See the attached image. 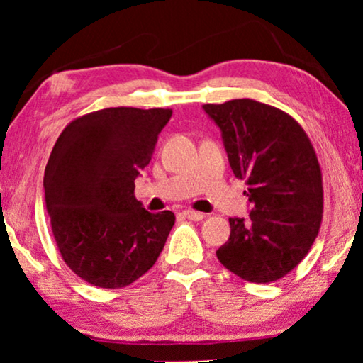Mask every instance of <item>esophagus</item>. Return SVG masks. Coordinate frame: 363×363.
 Instances as JSON below:
<instances>
[{
    "instance_id": "obj_1",
    "label": "esophagus",
    "mask_w": 363,
    "mask_h": 363,
    "mask_svg": "<svg viewBox=\"0 0 363 363\" xmlns=\"http://www.w3.org/2000/svg\"><path fill=\"white\" fill-rule=\"evenodd\" d=\"M183 216L185 218H188V220H191V221H201L203 218H205V215H203V213H200V211H193V210H185L182 213Z\"/></svg>"
}]
</instances>
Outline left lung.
<instances>
[{
  "label": "left lung",
  "instance_id": "8db88e82",
  "mask_svg": "<svg viewBox=\"0 0 363 363\" xmlns=\"http://www.w3.org/2000/svg\"><path fill=\"white\" fill-rule=\"evenodd\" d=\"M221 128L236 178L245 180L252 210L230 218V240L216 251L226 269L266 284L304 259L319 235L324 211L315 150L296 118L252 99L205 104Z\"/></svg>",
  "mask_w": 363,
  "mask_h": 363
}]
</instances>
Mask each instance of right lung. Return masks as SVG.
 Returning a JSON list of instances; mask_svg holds the SVG:
<instances>
[{"label": "right lung", "instance_id": "1", "mask_svg": "<svg viewBox=\"0 0 363 363\" xmlns=\"http://www.w3.org/2000/svg\"><path fill=\"white\" fill-rule=\"evenodd\" d=\"M172 108L108 107L74 118L44 172L46 208L57 250L89 284L121 289L160 256L175 225L133 196Z\"/></svg>", "mask_w": 363, "mask_h": 363}]
</instances>
